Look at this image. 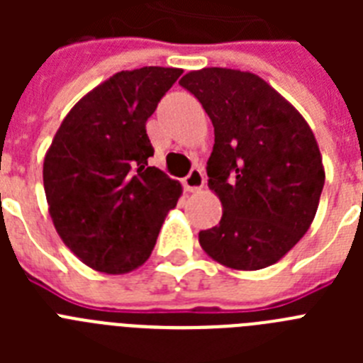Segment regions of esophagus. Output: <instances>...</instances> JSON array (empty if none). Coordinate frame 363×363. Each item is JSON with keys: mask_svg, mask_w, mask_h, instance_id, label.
<instances>
[{"mask_svg": "<svg viewBox=\"0 0 363 363\" xmlns=\"http://www.w3.org/2000/svg\"><path fill=\"white\" fill-rule=\"evenodd\" d=\"M203 185H205V178H203V172H201L200 169H192V171L184 178V187L187 189L189 192L201 191Z\"/></svg>", "mask_w": 363, "mask_h": 363, "instance_id": "obj_1", "label": "esophagus"}]
</instances>
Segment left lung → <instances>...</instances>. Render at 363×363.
<instances>
[{"mask_svg":"<svg viewBox=\"0 0 363 363\" xmlns=\"http://www.w3.org/2000/svg\"><path fill=\"white\" fill-rule=\"evenodd\" d=\"M179 85L196 96L214 127L207 176L223 213L218 225L200 230L201 249L236 271L277 264L309 230L325 182L309 123L247 70H191Z\"/></svg>","mask_w":363,"mask_h":363,"instance_id":"1","label":"left lung"}]
</instances>
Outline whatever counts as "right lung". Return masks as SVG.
Here are the masks:
<instances>
[{"mask_svg":"<svg viewBox=\"0 0 363 363\" xmlns=\"http://www.w3.org/2000/svg\"><path fill=\"white\" fill-rule=\"evenodd\" d=\"M184 70H121L86 92L62 121L43 162L49 214L83 264L125 274L149 259L182 184L147 160L145 123Z\"/></svg>","mask_w":363,"mask_h":363,"instance_id":"1","label":"right lung"}]
</instances>
